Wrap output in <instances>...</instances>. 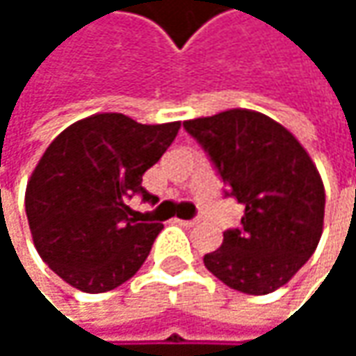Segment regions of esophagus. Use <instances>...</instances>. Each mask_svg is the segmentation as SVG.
<instances>
[{
  "mask_svg": "<svg viewBox=\"0 0 356 356\" xmlns=\"http://www.w3.org/2000/svg\"><path fill=\"white\" fill-rule=\"evenodd\" d=\"M179 225H183V227H193V225H197L200 222V218H189V220H177Z\"/></svg>",
  "mask_w": 356,
  "mask_h": 356,
  "instance_id": "1",
  "label": "esophagus"
}]
</instances>
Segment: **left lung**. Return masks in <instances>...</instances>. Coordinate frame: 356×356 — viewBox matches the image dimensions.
<instances>
[{"mask_svg": "<svg viewBox=\"0 0 356 356\" xmlns=\"http://www.w3.org/2000/svg\"><path fill=\"white\" fill-rule=\"evenodd\" d=\"M245 206L241 227L204 255L227 286L268 295L284 286L314 255L323 231L325 191L301 142L278 121L251 108H229L183 121Z\"/></svg>", "mask_w": 356, "mask_h": 356, "instance_id": "8db88e82", "label": "left lung"}]
</instances>
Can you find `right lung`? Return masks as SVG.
I'll use <instances>...</instances> for the list:
<instances>
[{
  "label": "right lung",
  "instance_id": "add662e5",
  "mask_svg": "<svg viewBox=\"0 0 356 356\" xmlns=\"http://www.w3.org/2000/svg\"><path fill=\"white\" fill-rule=\"evenodd\" d=\"M181 121L144 125L123 113H97L65 127L26 185V216L42 261L82 293H105L146 261L161 222L138 220L127 202L161 161Z\"/></svg>",
  "mask_w": 356,
  "mask_h": 356
}]
</instances>
